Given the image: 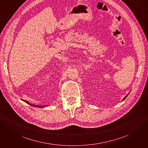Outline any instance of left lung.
Listing matches in <instances>:
<instances>
[{
  "label": "left lung",
  "mask_w": 148,
  "mask_h": 148,
  "mask_svg": "<svg viewBox=\"0 0 148 148\" xmlns=\"http://www.w3.org/2000/svg\"><path fill=\"white\" fill-rule=\"evenodd\" d=\"M129 93H130V92H129ZM129 93H128V95H127V96H125V97H124V98H123V101H124V99H125V98H126V97H127V96H128V95H129Z\"/></svg>",
  "instance_id": "1"
}]
</instances>
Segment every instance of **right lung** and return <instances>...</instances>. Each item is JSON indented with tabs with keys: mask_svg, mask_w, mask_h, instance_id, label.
<instances>
[{
	"mask_svg": "<svg viewBox=\"0 0 148 148\" xmlns=\"http://www.w3.org/2000/svg\"><path fill=\"white\" fill-rule=\"evenodd\" d=\"M25 102H26L27 103V104H29V105H31V106H34V107H40V108H42V107H46V106H36V105H34V104H29V103L28 102H27V101H24Z\"/></svg>",
	"mask_w": 148,
	"mask_h": 148,
	"instance_id": "right-lung-1",
	"label": "right lung"
}]
</instances>
